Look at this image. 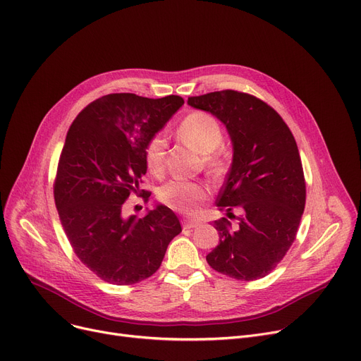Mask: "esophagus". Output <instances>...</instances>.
<instances>
[{
  "instance_id": "esophagus-1",
  "label": "esophagus",
  "mask_w": 361,
  "mask_h": 361,
  "mask_svg": "<svg viewBox=\"0 0 361 361\" xmlns=\"http://www.w3.org/2000/svg\"><path fill=\"white\" fill-rule=\"evenodd\" d=\"M183 228H196L199 224H200V221L199 219H192V218H183Z\"/></svg>"
}]
</instances>
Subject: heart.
I'll list each match as a JSON object with an SVG mask.
<instances>
[{"label":"heart","instance_id":"b5f03b06","mask_svg":"<svg viewBox=\"0 0 361 361\" xmlns=\"http://www.w3.org/2000/svg\"><path fill=\"white\" fill-rule=\"evenodd\" d=\"M178 135L187 146L205 156L203 159L208 168H218L219 164L214 153L223 146L224 133L214 116L203 112L189 115L180 123ZM145 159L147 169L153 176L162 174L166 159V140L162 134L150 138L146 146ZM208 193L209 189L203 183L172 180L161 187L158 197L172 209L184 214H195L200 203L208 197Z\"/></svg>","mask_w":361,"mask_h":361}]
</instances>
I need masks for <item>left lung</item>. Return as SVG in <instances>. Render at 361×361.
Returning <instances> with one entry per match:
<instances>
[{
  "mask_svg": "<svg viewBox=\"0 0 361 361\" xmlns=\"http://www.w3.org/2000/svg\"><path fill=\"white\" fill-rule=\"evenodd\" d=\"M187 104L221 122L233 159L214 221L219 243L207 255L214 270L236 280L267 276L295 240L305 207V181L295 138L267 103L233 90L189 97ZM241 214L233 216L232 209Z\"/></svg>",
  "mask_w": 361,
  "mask_h": 361,
  "instance_id": "obj_1",
  "label": "left lung"
}]
</instances>
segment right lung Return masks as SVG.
<instances>
[{
    "mask_svg": "<svg viewBox=\"0 0 361 361\" xmlns=\"http://www.w3.org/2000/svg\"><path fill=\"white\" fill-rule=\"evenodd\" d=\"M183 104L178 96L107 94L90 103L68 131L56 207L78 258L107 283L134 285L150 277L181 231L177 215L165 205L137 218L123 214V203L140 190L150 138Z\"/></svg>",
    "mask_w": 361,
    "mask_h": 361,
    "instance_id": "obj_1",
    "label": "right lung"
}]
</instances>
